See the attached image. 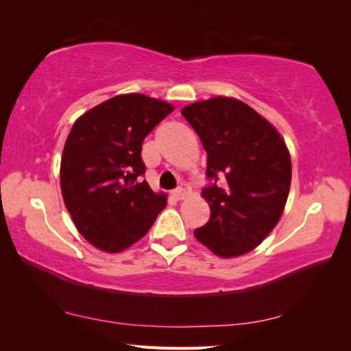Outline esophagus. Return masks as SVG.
<instances>
[{
	"instance_id": "34e87169",
	"label": "esophagus",
	"mask_w": 351,
	"mask_h": 351,
	"mask_svg": "<svg viewBox=\"0 0 351 351\" xmlns=\"http://www.w3.org/2000/svg\"><path fill=\"white\" fill-rule=\"evenodd\" d=\"M185 196H187V193H185V190H184L182 187L176 189V190L173 191V197H175L176 200H181V199H184Z\"/></svg>"
}]
</instances>
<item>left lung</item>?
I'll list each match as a JSON object with an SVG mask.
<instances>
[{
	"instance_id": "1",
	"label": "left lung",
	"mask_w": 351,
	"mask_h": 351,
	"mask_svg": "<svg viewBox=\"0 0 351 351\" xmlns=\"http://www.w3.org/2000/svg\"><path fill=\"white\" fill-rule=\"evenodd\" d=\"M208 155L202 196L211 217L195 235L215 255H244L278 225L291 185V158L274 126L247 104L213 98L182 108ZM221 179L222 182L218 181Z\"/></svg>"
}]
</instances>
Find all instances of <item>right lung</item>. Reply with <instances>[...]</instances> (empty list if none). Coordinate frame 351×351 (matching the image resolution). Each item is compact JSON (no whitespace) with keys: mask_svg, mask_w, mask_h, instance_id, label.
<instances>
[{"mask_svg":"<svg viewBox=\"0 0 351 351\" xmlns=\"http://www.w3.org/2000/svg\"><path fill=\"white\" fill-rule=\"evenodd\" d=\"M171 111L145 95H119L73 123L62 156V195L78 232L95 247L128 249L166 206V196L141 180V145Z\"/></svg>","mask_w":351,"mask_h":351,"instance_id":"add662e5","label":"right lung"}]
</instances>
